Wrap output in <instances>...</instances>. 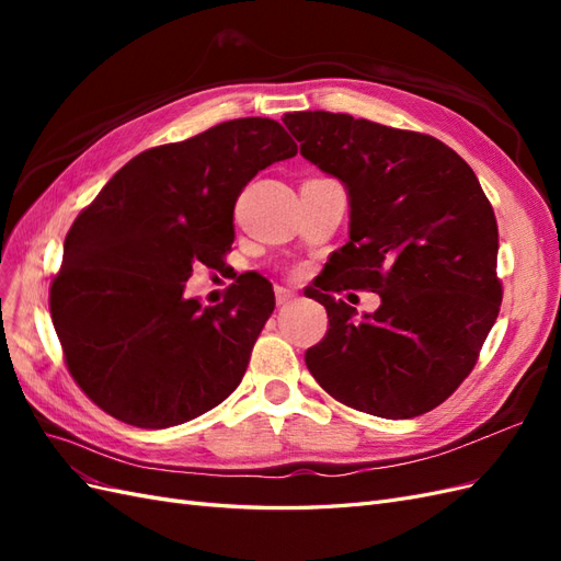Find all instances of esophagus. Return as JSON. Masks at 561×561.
Returning a JSON list of instances; mask_svg holds the SVG:
<instances>
[{
  "label": "esophagus",
  "instance_id": "34e87169",
  "mask_svg": "<svg viewBox=\"0 0 561 561\" xmlns=\"http://www.w3.org/2000/svg\"><path fill=\"white\" fill-rule=\"evenodd\" d=\"M297 299V293L290 290V287H276V301L278 307H285V304H290Z\"/></svg>",
  "mask_w": 561,
  "mask_h": 561
}]
</instances>
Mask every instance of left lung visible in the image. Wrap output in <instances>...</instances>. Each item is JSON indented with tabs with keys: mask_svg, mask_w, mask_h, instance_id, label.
Instances as JSON below:
<instances>
[{
	"mask_svg": "<svg viewBox=\"0 0 561 561\" xmlns=\"http://www.w3.org/2000/svg\"><path fill=\"white\" fill-rule=\"evenodd\" d=\"M301 157L348 194V243L316 301L330 328L307 367L332 398L381 419L445 402L478 363L501 307L499 227L472 168L431 135L332 112L285 114ZM382 297L358 321L330 291ZM327 293L322 294L321 290Z\"/></svg>",
	"mask_w": 561,
	"mask_h": 561,
	"instance_id": "1",
	"label": "left lung"
}]
</instances>
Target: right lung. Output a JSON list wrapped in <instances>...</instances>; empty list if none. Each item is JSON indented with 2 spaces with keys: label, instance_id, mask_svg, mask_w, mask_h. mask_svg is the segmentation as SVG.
I'll return each instance as SVG.
<instances>
[{
  "label": "right lung",
  "instance_id": "1",
  "mask_svg": "<svg viewBox=\"0 0 561 561\" xmlns=\"http://www.w3.org/2000/svg\"><path fill=\"white\" fill-rule=\"evenodd\" d=\"M297 145L274 118H233L130 159L67 233L50 283L65 363L100 410L138 428L180 426L227 400L274 313L266 278L217 307L184 297L194 264L217 268L233 206Z\"/></svg>",
  "mask_w": 561,
  "mask_h": 561
}]
</instances>
